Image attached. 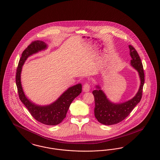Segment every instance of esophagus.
Listing matches in <instances>:
<instances>
[{
  "mask_svg": "<svg viewBox=\"0 0 160 160\" xmlns=\"http://www.w3.org/2000/svg\"><path fill=\"white\" fill-rule=\"evenodd\" d=\"M83 90L85 92H89L90 90V85H89L88 83H85V85H83Z\"/></svg>",
  "mask_w": 160,
  "mask_h": 160,
  "instance_id": "34e87169",
  "label": "esophagus"
}]
</instances>
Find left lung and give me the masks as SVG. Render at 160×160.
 Returning a JSON list of instances; mask_svg holds the SVG:
<instances>
[{
	"label": "left lung",
	"mask_w": 160,
	"mask_h": 160,
	"mask_svg": "<svg viewBox=\"0 0 160 160\" xmlns=\"http://www.w3.org/2000/svg\"><path fill=\"white\" fill-rule=\"evenodd\" d=\"M131 65L138 72L140 78V86L137 94L131 100L122 103L111 102L101 89L96 86V90L92 91L95 100L94 114L98 122L104 125H112L122 122L131 112L133 109L141 100L142 88L144 83V74L140 57L137 51L132 45H129Z\"/></svg>",
	"instance_id": "obj_1"
}]
</instances>
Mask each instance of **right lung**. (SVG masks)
Wrapping results in <instances>:
<instances>
[{
	"instance_id": "1",
	"label": "right lung",
	"mask_w": 160,
	"mask_h": 160,
	"mask_svg": "<svg viewBox=\"0 0 160 160\" xmlns=\"http://www.w3.org/2000/svg\"><path fill=\"white\" fill-rule=\"evenodd\" d=\"M47 48V45L44 42L36 40L32 42L23 51L17 69L16 81L19 98L34 118L44 124L54 126L60 123L66 117L70 104L75 97L82 92V84L79 83L69 88L56 102L49 105L40 106L29 100L25 96L21 84L20 74L22 66L28 57Z\"/></svg>"
}]
</instances>
